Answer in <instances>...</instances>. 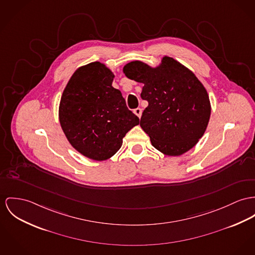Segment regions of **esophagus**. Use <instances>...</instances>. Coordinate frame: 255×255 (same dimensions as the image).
I'll return each instance as SVG.
<instances>
[{
  "mask_svg": "<svg viewBox=\"0 0 255 255\" xmlns=\"http://www.w3.org/2000/svg\"><path fill=\"white\" fill-rule=\"evenodd\" d=\"M141 113H142V111H141V109H139V108H137V109L134 110V114H135L137 117H138V118L141 117Z\"/></svg>",
  "mask_w": 255,
  "mask_h": 255,
  "instance_id": "obj_1",
  "label": "esophagus"
}]
</instances>
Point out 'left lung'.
Wrapping results in <instances>:
<instances>
[{
    "label": "left lung",
    "mask_w": 255,
    "mask_h": 255,
    "mask_svg": "<svg viewBox=\"0 0 255 255\" xmlns=\"http://www.w3.org/2000/svg\"><path fill=\"white\" fill-rule=\"evenodd\" d=\"M128 79L143 83L140 97L148 102L140 127L165 155L178 156L203 137L211 117L208 92L196 76L172 57L152 68L141 61L126 64Z\"/></svg>",
    "instance_id": "left-lung-1"
}]
</instances>
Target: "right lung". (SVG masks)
Listing matches in <instances>:
<instances>
[{
    "label": "right lung",
    "mask_w": 255,
    "mask_h": 255,
    "mask_svg": "<svg viewBox=\"0 0 255 255\" xmlns=\"http://www.w3.org/2000/svg\"><path fill=\"white\" fill-rule=\"evenodd\" d=\"M114 78L100 62L79 67L60 101L59 121L65 136L79 153L96 161L114 156L126 133L139 123L113 87Z\"/></svg>",
    "instance_id": "add662e5"
}]
</instances>
